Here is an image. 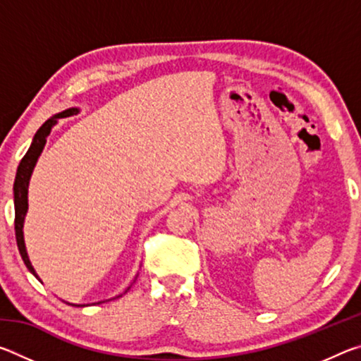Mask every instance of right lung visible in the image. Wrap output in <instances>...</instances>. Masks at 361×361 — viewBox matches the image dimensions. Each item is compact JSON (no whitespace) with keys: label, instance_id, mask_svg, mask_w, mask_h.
Instances as JSON below:
<instances>
[{"label":"right lung","instance_id":"1","mask_svg":"<svg viewBox=\"0 0 361 361\" xmlns=\"http://www.w3.org/2000/svg\"><path fill=\"white\" fill-rule=\"evenodd\" d=\"M78 113L76 108H70V109H65V111L59 113L57 116H54V118L47 119L44 124L39 127V130L35 133V138L32 142V146H30V149L27 151V154L23 156V159L19 164V169H17V175H16V181H14V209H16V218H14V229H16V240H17V247H19V252L23 262H25V266L28 267V271L33 274L35 277L36 272L32 266V262L28 259V255H27V250H25V242H23V219H25V213L28 209V181H30V176H32L33 169L36 166V161H38V157L41 154L42 148H44L46 145V140L47 137L51 135V130L52 127L56 126V122L59 118H66V116H71Z\"/></svg>","mask_w":361,"mask_h":361}]
</instances>
